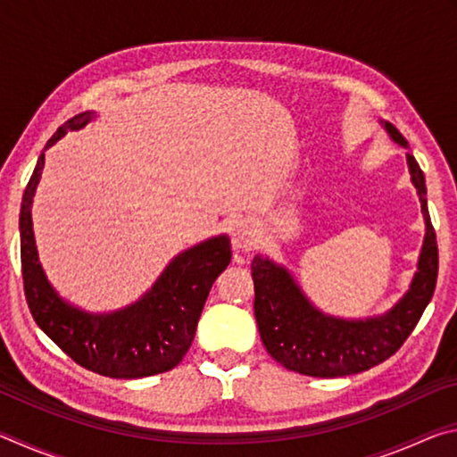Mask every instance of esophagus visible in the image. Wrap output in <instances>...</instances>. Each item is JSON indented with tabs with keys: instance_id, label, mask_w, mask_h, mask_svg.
<instances>
[{
	"instance_id": "obj_1",
	"label": "esophagus",
	"mask_w": 457,
	"mask_h": 457,
	"mask_svg": "<svg viewBox=\"0 0 457 457\" xmlns=\"http://www.w3.org/2000/svg\"><path fill=\"white\" fill-rule=\"evenodd\" d=\"M258 242V231L250 220H237L231 228V244L237 250L247 252Z\"/></svg>"
}]
</instances>
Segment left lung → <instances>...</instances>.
<instances>
[{
  "label": "left lung",
  "instance_id": "left-lung-1",
  "mask_svg": "<svg viewBox=\"0 0 457 457\" xmlns=\"http://www.w3.org/2000/svg\"><path fill=\"white\" fill-rule=\"evenodd\" d=\"M393 141L407 146L403 135L385 122ZM411 181L420 193L425 218V242L420 256V272L403 300L381 319L338 320L316 311L286 274L284 268L256 256L252 262L253 314L270 357L282 367L308 377H345L369 370L393 357L420 322L437 282V242L431 226L425 179L421 167L407 153Z\"/></svg>",
  "mask_w": 457,
  "mask_h": 457
}]
</instances>
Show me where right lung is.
Returning <instances> with one entry per match:
<instances>
[{"label":"right lung","instance_id":"obj_1","mask_svg":"<svg viewBox=\"0 0 457 457\" xmlns=\"http://www.w3.org/2000/svg\"><path fill=\"white\" fill-rule=\"evenodd\" d=\"M92 112L76 114L58 127L46 149L66 130L87 125ZM44 149V151H46ZM44 153L29 177L20 212L21 276L34 320L80 367L112 378H141L171 370L195 337L212 286L231 260L226 236L191 247L167 266L153 290L125 311L92 316L62 303L37 264L32 231V197L44 169Z\"/></svg>","mask_w":457,"mask_h":457}]
</instances>
